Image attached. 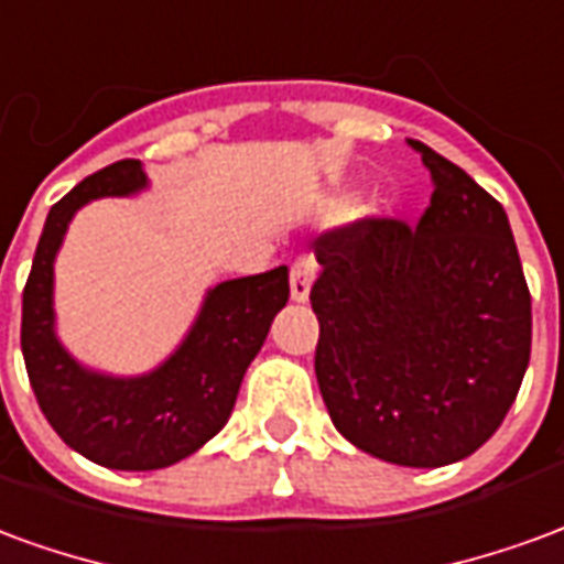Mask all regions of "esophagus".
<instances>
[{"label": "esophagus", "instance_id": "esophagus-1", "mask_svg": "<svg viewBox=\"0 0 564 564\" xmlns=\"http://www.w3.org/2000/svg\"><path fill=\"white\" fill-rule=\"evenodd\" d=\"M314 271H317V262L311 253H299L290 265V293H293L295 302H305L307 293H311V283H314Z\"/></svg>", "mask_w": 564, "mask_h": 564}]
</instances>
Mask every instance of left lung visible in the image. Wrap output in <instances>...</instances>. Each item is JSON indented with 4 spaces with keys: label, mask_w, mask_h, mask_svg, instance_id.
I'll use <instances>...</instances> for the list:
<instances>
[{
    "label": "left lung",
    "mask_w": 564,
    "mask_h": 564,
    "mask_svg": "<svg viewBox=\"0 0 564 564\" xmlns=\"http://www.w3.org/2000/svg\"><path fill=\"white\" fill-rule=\"evenodd\" d=\"M420 220L362 217L314 241L323 402L350 444L392 465H449L492 437L532 354V295L505 208L456 162Z\"/></svg>",
    "instance_id": "obj_1"
}]
</instances>
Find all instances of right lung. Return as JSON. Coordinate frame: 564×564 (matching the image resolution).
Instances as JSON below:
<instances>
[{
	"mask_svg": "<svg viewBox=\"0 0 564 564\" xmlns=\"http://www.w3.org/2000/svg\"><path fill=\"white\" fill-rule=\"evenodd\" d=\"M144 186L139 160H120L84 177L56 202L23 286L20 347L42 414L68 447L117 471H156L196 453L235 408L247 366L290 299L286 265L214 286L181 350L148 378L90 375L54 338V257L72 214L96 196Z\"/></svg>",
	"mask_w": 564,
	"mask_h": 564,
	"instance_id": "1",
	"label": "right lung"
}]
</instances>
